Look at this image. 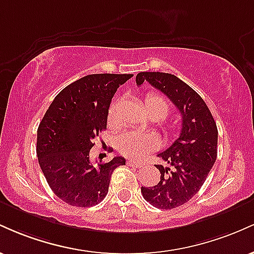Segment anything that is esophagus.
Instances as JSON below:
<instances>
[{
  "label": "esophagus",
  "instance_id": "34e87169",
  "mask_svg": "<svg viewBox=\"0 0 254 254\" xmlns=\"http://www.w3.org/2000/svg\"><path fill=\"white\" fill-rule=\"evenodd\" d=\"M127 166H130V167H133V168H139V167H142V165L139 164V162L135 161V160H127Z\"/></svg>",
  "mask_w": 254,
  "mask_h": 254
}]
</instances>
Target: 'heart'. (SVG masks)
<instances>
[{
    "label": "heart",
    "mask_w": 254,
    "mask_h": 254,
    "mask_svg": "<svg viewBox=\"0 0 254 254\" xmlns=\"http://www.w3.org/2000/svg\"><path fill=\"white\" fill-rule=\"evenodd\" d=\"M118 101H113L110 105L109 112H107V122L109 124H113L117 116ZM144 110L147 115L151 119L161 121L166 118L170 113V104L162 95L157 93H148L144 97ZM118 150L125 156L129 157H142L150 150L155 149L157 145L156 137L151 133H142L137 131H127L122 133L116 142Z\"/></svg>",
    "instance_id": "obj_1"
}]
</instances>
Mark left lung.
Segmentation results:
<instances>
[{"mask_svg":"<svg viewBox=\"0 0 254 254\" xmlns=\"http://www.w3.org/2000/svg\"><path fill=\"white\" fill-rule=\"evenodd\" d=\"M148 81L176 105L182 115V131L173 144L157 156L165 165L155 186H142V196L157 209H174L199 191L217 156V127L210 110L196 90L168 72L143 71L137 86Z\"/></svg>","mask_w":254,"mask_h":254,"instance_id":"left-lung-1","label":"left lung"}]
</instances>
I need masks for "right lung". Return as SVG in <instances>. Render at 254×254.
<instances>
[{"mask_svg": "<svg viewBox=\"0 0 254 254\" xmlns=\"http://www.w3.org/2000/svg\"><path fill=\"white\" fill-rule=\"evenodd\" d=\"M132 74H92L61 90L37 131V156L54 193L78 208L95 205L106 197L113 171L125 165L116 156L93 165L89 150L106 129L113 95Z\"/></svg>", "mask_w": 254, "mask_h": 254, "instance_id": "obj_1", "label": "right lung"}]
</instances>
